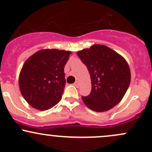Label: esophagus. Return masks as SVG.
Masks as SVG:
<instances>
[{
  "mask_svg": "<svg viewBox=\"0 0 152 152\" xmlns=\"http://www.w3.org/2000/svg\"><path fill=\"white\" fill-rule=\"evenodd\" d=\"M74 86H75V87H77V88H79V86H80L79 82H77H77H75V83H74Z\"/></svg>",
  "mask_w": 152,
  "mask_h": 152,
  "instance_id": "34e87169",
  "label": "esophagus"
}]
</instances>
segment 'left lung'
I'll return each mask as SVG.
<instances>
[{
	"label": "left lung",
	"mask_w": 152,
	"mask_h": 152,
	"mask_svg": "<svg viewBox=\"0 0 152 152\" xmlns=\"http://www.w3.org/2000/svg\"><path fill=\"white\" fill-rule=\"evenodd\" d=\"M91 75V91L82 96L91 110L106 112L120 103L130 83V71L126 60L104 45L96 44L77 53Z\"/></svg>",
	"instance_id": "1"
}]
</instances>
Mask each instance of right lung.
I'll return each mask as SVG.
<instances>
[{"instance_id": "1", "label": "right lung", "mask_w": 152, "mask_h": 152, "mask_svg": "<svg viewBox=\"0 0 152 152\" xmlns=\"http://www.w3.org/2000/svg\"><path fill=\"white\" fill-rule=\"evenodd\" d=\"M71 53L43 49L27 58L19 74V85L21 94L30 106L44 111L59 102L66 84L64 68Z\"/></svg>"}]
</instances>
